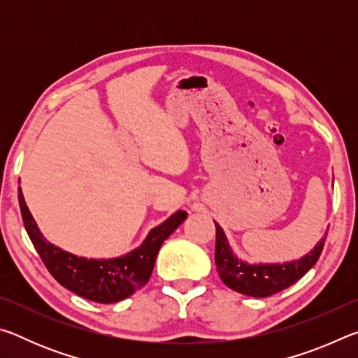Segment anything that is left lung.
I'll return each mask as SVG.
<instances>
[{"label": "left lung", "mask_w": 358, "mask_h": 358, "mask_svg": "<svg viewBox=\"0 0 358 358\" xmlns=\"http://www.w3.org/2000/svg\"><path fill=\"white\" fill-rule=\"evenodd\" d=\"M216 226V254L215 262L220 278L227 287L237 292L250 296H270L276 292L287 289L296 282L300 278L313 268L314 264L322 252L327 234L322 240L305 256L290 262H276V264H250L246 260L237 257L230 246L229 240L224 234L222 227L215 221Z\"/></svg>", "instance_id": "left-lung-1"}]
</instances>
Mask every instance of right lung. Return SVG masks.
<instances>
[{
	"label": "right lung",
	"mask_w": 358,
	"mask_h": 358,
	"mask_svg": "<svg viewBox=\"0 0 358 358\" xmlns=\"http://www.w3.org/2000/svg\"><path fill=\"white\" fill-rule=\"evenodd\" d=\"M19 203L28 237L52 276L71 292L98 303H117L145 286L162 243L187 217L185 210L175 211L164 222L151 229L136 250L123 256L87 259L64 251L44 238L27 207L22 187H19Z\"/></svg>",
	"instance_id": "obj_1"
}]
</instances>
